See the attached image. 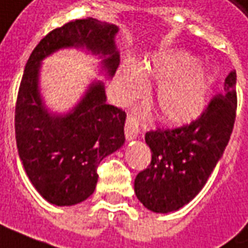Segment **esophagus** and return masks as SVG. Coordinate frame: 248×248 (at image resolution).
Masks as SVG:
<instances>
[{
    "label": "esophagus",
    "instance_id": "34e87169",
    "mask_svg": "<svg viewBox=\"0 0 248 248\" xmlns=\"http://www.w3.org/2000/svg\"><path fill=\"white\" fill-rule=\"evenodd\" d=\"M139 133V120L135 115H129L125 121V138L128 140H133L138 138Z\"/></svg>",
    "mask_w": 248,
    "mask_h": 248
}]
</instances>
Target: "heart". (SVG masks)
I'll list each match as a JSON object with an SVG mask.
<instances>
[{"label":"heart","mask_w":248,"mask_h":248,"mask_svg":"<svg viewBox=\"0 0 248 248\" xmlns=\"http://www.w3.org/2000/svg\"><path fill=\"white\" fill-rule=\"evenodd\" d=\"M195 64L189 54L173 52L157 54L140 69L125 65L117 76V92L121 99H133L141 92V82H155L161 120L170 125H186L203 113L210 89L208 73Z\"/></svg>","instance_id":"1"}]
</instances>
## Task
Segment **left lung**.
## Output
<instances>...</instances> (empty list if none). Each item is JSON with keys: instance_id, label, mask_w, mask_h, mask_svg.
<instances>
[{"instance_id": "1", "label": "left lung", "mask_w": 248, "mask_h": 248, "mask_svg": "<svg viewBox=\"0 0 248 248\" xmlns=\"http://www.w3.org/2000/svg\"><path fill=\"white\" fill-rule=\"evenodd\" d=\"M236 113V72L224 80L198 120L145 135L152 160L135 179V194L149 211L168 214L188 204L207 183L227 147Z\"/></svg>"}]
</instances>
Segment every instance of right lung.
<instances>
[{
	"label": "right lung",
	"instance_id": "right-lung-1",
	"mask_svg": "<svg viewBox=\"0 0 248 248\" xmlns=\"http://www.w3.org/2000/svg\"><path fill=\"white\" fill-rule=\"evenodd\" d=\"M119 28L84 18L52 31L31 52L16 104V141L25 172L44 199L75 205L88 199L97 184L100 161L125 141V112L107 104L103 81H92L68 113H53L40 92L44 59L60 49H85L101 59V71L112 77L120 62L115 37Z\"/></svg>",
	"mask_w": 248,
	"mask_h": 248
}]
</instances>
